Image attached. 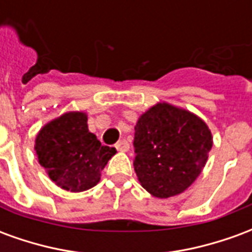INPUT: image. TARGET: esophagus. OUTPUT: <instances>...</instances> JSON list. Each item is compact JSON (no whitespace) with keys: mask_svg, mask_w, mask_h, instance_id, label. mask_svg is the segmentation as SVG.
<instances>
[{"mask_svg":"<svg viewBox=\"0 0 252 252\" xmlns=\"http://www.w3.org/2000/svg\"><path fill=\"white\" fill-rule=\"evenodd\" d=\"M115 147L119 150V151H123V153H126V151H128L129 150V144H128V142L126 140H120V142H117L115 144Z\"/></svg>","mask_w":252,"mask_h":252,"instance_id":"esophagus-1","label":"esophagus"}]
</instances>
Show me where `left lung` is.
<instances>
[{
  "instance_id": "left-lung-1",
  "label": "left lung",
  "mask_w": 252,
  "mask_h": 252,
  "mask_svg": "<svg viewBox=\"0 0 252 252\" xmlns=\"http://www.w3.org/2000/svg\"><path fill=\"white\" fill-rule=\"evenodd\" d=\"M133 147L142 186L158 198H167L182 193L200 175L212 135L200 117L163 102L139 119Z\"/></svg>"
}]
</instances>
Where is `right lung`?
<instances>
[{
	"label": "right lung",
	"mask_w": 252,
	"mask_h": 252,
	"mask_svg": "<svg viewBox=\"0 0 252 252\" xmlns=\"http://www.w3.org/2000/svg\"><path fill=\"white\" fill-rule=\"evenodd\" d=\"M35 150L48 177L70 191L97 185L105 164L116 154L115 147L102 146L89 132L88 116L81 112L66 113L43 126Z\"/></svg>",
	"instance_id": "add662e5"
}]
</instances>
